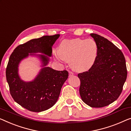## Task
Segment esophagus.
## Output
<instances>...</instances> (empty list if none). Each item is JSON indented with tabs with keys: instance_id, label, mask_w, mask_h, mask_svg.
<instances>
[{
	"instance_id": "34e87169",
	"label": "esophagus",
	"mask_w": 131,
	"mask_h": 131,
	"mask_svg": "<svg viewBox=\"0 0 131 131\" xmlns=\"http://www.w3.org/2000/svg\"><path fill=\"white\" fill-rule=\"evenodd\" d=\"M74 75V73H73L72 71H69V76L71 77V76H73Z\"/></svg>"
}]
</instances>
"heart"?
<instances>
[{
	"mask_svg": "<svg viewBox=\"0 0 131 131\" xmlns=\"http://www.w3.org/2000/svg\"><path fill=\"white\" fill-rule=\"evenodd\" d=\"M97 45L93 39L79 38L64 40L58 51H54L55 58L59 61H70L74 70L84 71L90 68L97 56Z\"/></svg>",
	"mask_w": 131,
	"mask_h": 131,
	"instance_id": "b5f03b06",
	"label": "heart"
}]
</instances>
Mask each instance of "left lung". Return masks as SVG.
<instances>
[{"label": "left lung", "instance_id": "obj_1", "mask_svg": "<svg viewBox=\"0 0 131 131\" xmlns=\"http://www.w3.org/2000/svg\"><path fill=\"white\" fill-rule=\"evenodd\" d=\"M90 35L97 45V56L88 71L78 74L79 92L86 105L102 107L113 103L122 93L127 77L126 61L112 42L96 34Z\"/></svg>", "mask_w": 131, "mask_h": 131}]
</instances>
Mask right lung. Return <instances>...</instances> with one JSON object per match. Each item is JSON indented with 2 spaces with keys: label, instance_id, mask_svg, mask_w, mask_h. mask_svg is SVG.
I'll use <instances>...</instances> for the list:
<instances>
[{
  "label": "right lung",
  "instance_id": "add662e5",
  "mask_svg": "<svg viewBox=\"0 0 131 131\" xmlns=\"http://www.w3.org/2000/svg\"><path fill=\"white\" fill-rule=\"evenodd\" d=\"M60 35H45L31 39L18 45L9 57L6 77L10 93L16 103L28 111L39 112L53 106L57 101L62 85L69 76L67 70L57 71L45 67L49 62L48 56L52 55V46ZM37 52L45 54L39 55L45 67L34 81L25 82L18 75V64L29 55V53L34 54Z\"/></svg>",
  "mask_w": 131,
  "mask_h": 131
}]
</instances>
